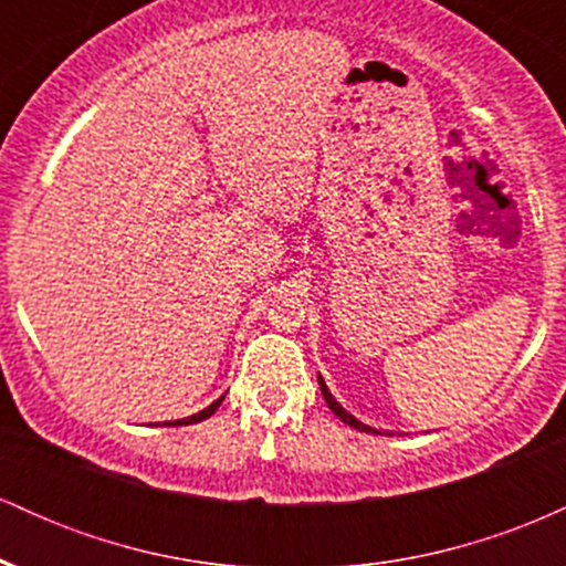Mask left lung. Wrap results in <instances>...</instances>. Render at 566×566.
I'll return each instance as SVG.
<instances>
[{
  "label": "left lung",
  "mask_w": 566,
  "mask_h": 566,
  "mask_svg": "<svg viewBox=\"0 0 566 566\" xmlns=\"http://www.w3.org/2000/svg\"><path fill=\"white\" fill-rule=\"evenodd\" d=\"M319 388H322V394H324V401H327V407H329V409H333V412L337 415V418H340V420H343V423H348L350 428H359V431H367V433H380V431H378V428H369V426H365V423H361V420H356V418H354V415H350V412H346V409H343L340 405H337V401H335V396H333V394H329L327 382H324V378H322V375H319ZM388 437H391V433H388Z\"/></svg>",
  "instance_id": "left-lung-1"
}]
</instances>
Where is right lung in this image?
I'll return each instance as SVG.
<instances>
[{
  "label": "right lung",
  "instance_id": "right-lung-1",
  "mask_svg": "<svg viewBox=\"0 0 566 566\" xmlns=\"http://www.w3.org/2000/svg\"><path fill=\"white\" fill-rule=\"evenodd\" d=\"M223 399H226V396H220V399H218V401H212L210 407H205V409H201V412L191 415V418H184V420H178V423H172V426H191V423H199V420H207V418H210V415L216 412V409L220 407V401H223Z\"/></svg>",
  "mask_w": 566,
  "mask_h": 566
}]
</instances>
